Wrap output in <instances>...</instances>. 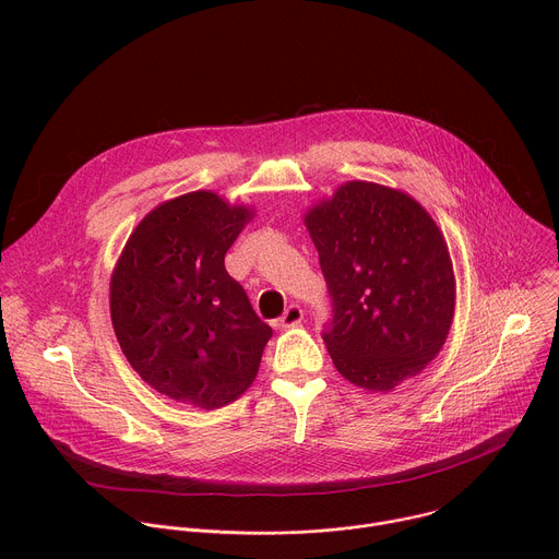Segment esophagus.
<instances>
[{
    "label": "esophagus",
    "mask_w": 559,
    "mask_h": 559,
    "mask_svg": "<svg viewBox=\"0 0 559 559\" xmlns=\"http://www.w3.org/2000/svg\"><path fill=\"white\" fill-rule=\"evenodd\" d=\"M302 316H305V311H302L300 305H289V307L283 311V316L276 321V325H278V328H294V325H298V323L302 321Z\"/></svg>",
    "instance_id": "esophagus-1"
}]
</instances>
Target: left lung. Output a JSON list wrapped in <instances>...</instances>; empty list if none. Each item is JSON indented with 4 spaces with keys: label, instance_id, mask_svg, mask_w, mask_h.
I'll return each instance as SVG.
<instances>
[{
    "label": "left lung",
    "instance_id": "8db88e82",
    "mask_svg": "<svg viewBox=\"0 0 559 559\" xmlns=\"http://www.w3.org/2000/svg\"><path fill=\"white\" fill-rule=\"evenodd\" d=\"M332 298L323 332L336 369L391 391L442 349L455 307L444 236L401 190L349 181L305 214Z\"/></svg>",
    "mask_w": 559,
    "mask_h": 559
}]
</instances>
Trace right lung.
Returning <instances> with one entry per match:
<instances>
[{
    "label": "right lung",
    "mask_w": 559,
    "mask_h": 559,
    "mask_svg": "<svg viewBox=\"0 0 559 559\" xmlns=\"http://www.w3.org/2000/svg\"><path fill=\"white\" fill-rule=\"evenodd\" d=\"M252 218L214 192L154 207L130 234L110 281L121 352L158 393L201 409L236 401L257 378L272 328L225 270Z\"/></svg>",
    "instance_id": "1"
}]
</instances>
